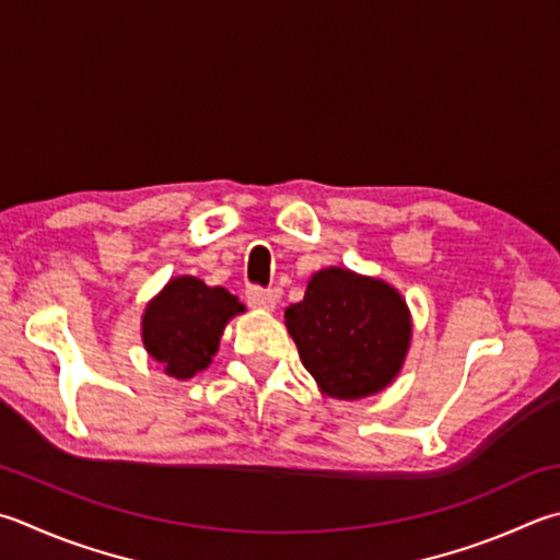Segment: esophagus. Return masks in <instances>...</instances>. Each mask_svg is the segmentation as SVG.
<instances>
[{
  "label": "esophagus",
  "mask_w": 560,
  "mask_h": 560,
  "mask_svg": "<svg viewBox=\"0 0 560 560\" xmlns=\"http://www.w3.org/2000/svg\"><path fill=\"white\" fill-rule=\"evenodd\" d=\"M245 299H247V303H249L252 308L271 311L273 306H277V299H273V291L261 289V287H247Z\"/></svg>",
  "instance_id": "esophagus-1"
}]
</instances>
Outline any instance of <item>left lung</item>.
I'll use <instances>...</instances> for the list:
<instances>
[{
  "label": "left lung",
  "mask_w": 560,
  "mask_h": 560,
  "mask_svg": "<svg viewBox=\"0 0 560 560\" xmlns=\"http://www.w3.org/2000/svg\"><path fill=\"white\" fill-rule=\"evenodd\" d=\"M303 368L335 399L384 389L409 350L411 318L389 283L348 269H323L306 296L283 313Z\"/></svg>",
  "instance_id": "8db88e82"
}]
</instances>
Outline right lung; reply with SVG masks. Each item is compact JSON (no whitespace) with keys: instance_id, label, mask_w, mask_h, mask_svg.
Wrapping results in <instances>:
<instances>
[{"instance_id":"add662e5","label":"right lung","mask_w":560,"mask_h":560,"mask_svg":"<svg viewBox=\"0 0 560 560\" xmlns=\"http://www.w3.org/2000/svg\"><path fill=\"white\" fill-rule=\"evenodd\" d=\"M245 306L222 287H206L196 277H178L149 303L144 345L166 374L190 380L218 352L225 323Z\"/></svg>"}]
</instances>
